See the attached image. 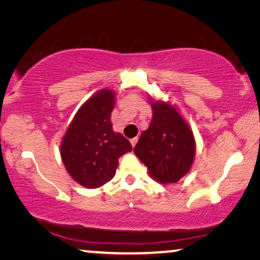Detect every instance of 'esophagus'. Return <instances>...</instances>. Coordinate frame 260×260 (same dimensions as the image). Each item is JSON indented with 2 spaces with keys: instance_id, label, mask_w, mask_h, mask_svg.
Segmentation results:
<instances>
[{
  "instance_id": "obj_1",
  "label": "esophagus",
  "mask_w": 260,
  "mask_h": 260,
  "mask_svg": "<svg viewBox=\"0 0 260 260\" xmlns=\"http://www.w3.org/2000/svg\"><path fill=\"white\" fill-rule=\"evenodd\" d=\"M137 141H138V137H134V138H131V140H130V143H131V145H133V147H135V145H136V143H137Z\"/></svg>"
}]
</instances>
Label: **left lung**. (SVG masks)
<instances>
[{"instance_id":"8db88e82","label":"left lung","mask_w":260,"mask_h":260,"mask_svg":"<svg viewBox=\"0 0 260 260\" xmlns=\"http://www.w3.org/2000/svg\"><path fill=\"white\" fill-rule=\"evenodd\" d=\"M152 119L134 151L159 183H176L190 170L195 157L193 131L175 106L150 101Z\"/></svg>"}]
</instances>
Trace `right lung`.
Here are the masks:
<instances>
[{
	"instance_id": "1",
	"label": "right lung",
	"mask_w": 260,
	"mask_h": 260,
	"mask_svg": "<svg viewBox=\"0 0 260 260\" xmlns=\"http://www.w3.org/2000/svg\"><path fill=\"white\" fill-rule=\"evenodd\" d=\"M115 92L101 90L78 110L60 145L71 177L86 188H98L115 176L120 156L133 150L122 134L112 130L110 117Z\"/></svg>"
}]
</instances>
